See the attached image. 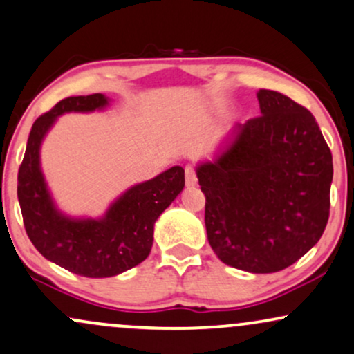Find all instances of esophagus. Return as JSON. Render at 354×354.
I'll return each mask as SVG.
<instances>
[{
	"instance_id": "esophagus-1",
	"label": "esophagus",
	"mask_w": 354,
	"mask_h": 354,
	"mask_svg": "<svg viewBox=\"0 0 354 354\" xmlns=\"http://www.w3.org/2000/svg\"><path fill=\"white\" fill-rule=\"evenodd\" d=\"M185 182L189 187L197 185V174H195V169L192 165H187L185 167Z\"/></svg>"
}]
</instances>
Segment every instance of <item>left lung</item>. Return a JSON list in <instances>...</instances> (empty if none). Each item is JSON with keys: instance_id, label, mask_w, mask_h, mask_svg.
<instances>
[{"instance_id": "8db88e82", "label": "left lung", "mask_w": 354, "mask_h": 354, "mask_svg": "<svg viewBox=\"0 0 354 354\" xmlns=\"http://www.w3.org/2000/svg\"><path fill=\"white\" fill-rule=\"evenodd\" d=\"M261 116L236 124L213 160L197 165L205 226L225 264L277 272L308 252L330 215L333 160L308 110L272 90L257 91Z\"/></svg>"}]
</instances>
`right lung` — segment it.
I'll use <instances>...</instances> for the list:
<instances>
[{
  "label": "right lung",
  "instance_id": "1",
  "mask_svg": "<svg viewBox=\"0 0 354 354\" xmlns=\"http://www.w3.org/2000/svg\"><path fill=\"white\" fill-rule=\"evenodd\" d=\"M110 102L102 93L60 100L34 121L17 172V200L30 243L46 259L84 277H113L141 264L151 252L156 220L185 185L184 169L174 165L131 187L100 218L59 210L41 167L44 138L65 113L102 111Z\"/></svg>",
  "mask_w": 354,
  "mask_h": 354
}]
</instances>
